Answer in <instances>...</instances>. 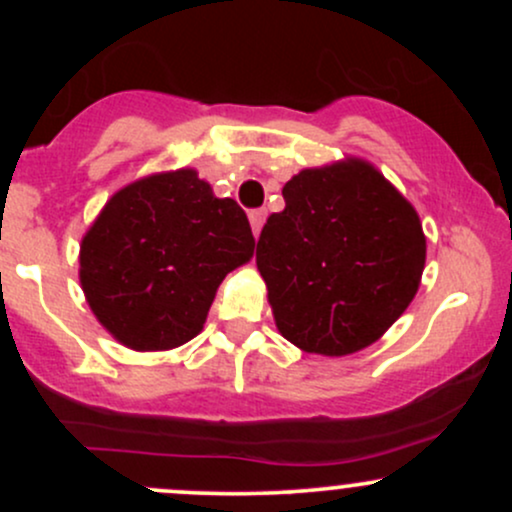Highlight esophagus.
<instances>
[{
	"label": "esophagus",
	"instance_id": "34e87169",
	"mask_svg": "<svg viewBox=\"0 0 512 512\" xmlns=\"http://www.w3.org/2000/svg\"><path fill=\"white\" fill-rule=\"evenodd\" d=\"M248 219H250L252 233H255V238H257V236H260V231H262L264 219H267V211H264V209H252L250 214H248Z\"/></svg>",
	"mask_w": 512,
	"mask_h": 512
}]
</instances>
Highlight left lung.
<instances>
[{"mask_svg": "<svg viewBox=\"0 0 512 512\" xmlns=\"http://www.w3.org/2000/svg\"><path fill=\"white\" fill-rule=\"evenodd\" d=\"M264 223L260 269L281 337L346 356L378 342L419 291L426 236L416 209L361 158L305 168Z\"/></svg>", "mask_w": 512, "mask_h": 512, "instance_id": "1", "label": "left lung"}]
</instances>
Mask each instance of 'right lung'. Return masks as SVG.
Returning a JSON list of instances; mask_svg holds the SVG:
<instances>
[{"instance_id": "add662e5", "label": "right lung", "mask_w": 512, "mask_h": 512, "mask_svg": "<svg viewBox=\"0 0 512 512\" xmlns=\"http://www.w3.org/2000/svg\"><path fill=\"white\" fill-rule=\"evenodd\" d=\"M255 252L236 199L197 170L156 173L108 199L81 240L79 279L93 315L134 351H166L202 332L216 289Z\"/></svg>"}]
</instances>
